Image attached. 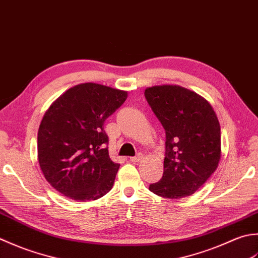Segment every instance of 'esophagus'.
<instances>
[{"instance_id": "obj_1", "label": "esophagus", "mask_w": 258, "mask_h": 258, "mask_svg": "<svg viewBox=\"0 0 258 258\" xmlns=\"http://www.w3.org/2000/svg\"><path fill=\"white\" fill-rule=\"evenodd\" d=\"M141 159H143V155H141V154L137 155V156H135V157H130V161H133V162H138V161H140Z\"/></svg>"}]
</instances>
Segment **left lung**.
Returning <instances> with one entry per match:
<instances>
[{
    "instance_id": "obj_1",
    "label": "left lung",
    "mask_w": 258,
    "mask_h": 258,
    "mask_svg": "<svg viewBox=\"0 0 258 258\" xmlns=\"http://www.w3.org/2000/svg\"><path fill=\"white\" fill-rule=\"evenodd\" d=\"M145 97L166 131L164 176L149 190L169 199L190 196L222 157L217 115L206 99L180 86L147 88Z\"/></svg>"
}]
</instances>
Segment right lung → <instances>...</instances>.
<instances>
[{"label": "right lung", "instance_id": "add662e5", "mask_svg": "<svg viewBox=\"0 0 258 258\" xmlns=\"http://www.w3.org/2000/svg\"><path fill=\"white\" fill-rule=\"evenodd\" d=\"M127 97V91L87 82L52 102L38 131V160L55 190L77 202L111 190L120 165L109 157L103 122Z\"/></svg>", "mask_w": 258, "mask_h": 258}]
</instances>
